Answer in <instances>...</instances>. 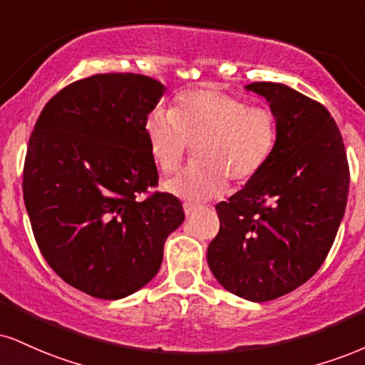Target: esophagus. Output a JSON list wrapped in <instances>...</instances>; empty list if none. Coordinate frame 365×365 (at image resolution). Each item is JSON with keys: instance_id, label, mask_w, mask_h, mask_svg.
Segmentation results:
<instances>
[{"instance_id": "34e87169", "label": "esophagus", "mask_w": 365, "mask_h": 365, "mask_svg": "<svg viewBox=\"0 0 365 365\" xmlns=\"http://www.w3.org/2000/svg\"><path fill=\"white\" fill-rule=\"evenodd\" d=\"M199 204H194V202H183V210H185L187 216H192L197 209H199Z\"/></svg>"}]
</instances>
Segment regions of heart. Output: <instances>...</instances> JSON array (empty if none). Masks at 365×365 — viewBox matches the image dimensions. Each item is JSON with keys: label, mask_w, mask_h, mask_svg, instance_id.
I'll list each match as a JSON object with an SVG mask.
<instances>
[{"label": "heart", "mask_w": 365, "mask_h": 365, "mask_svg": "<svg viewBox=\"0 0 365 365\" xmlns=\"http://www.w3.org/2000/svg\"><path fill=\"white\" fill-rule=\"evenodd\" d=\"M168 117L151 113L144 134L165 175L177 173L195 148L197 165L165 183L168 194L190 202L221 195L227 180L248 183L269 163L277 143V118L270 108L210 88L180 95Z\"/></svg>", "instance_id": "obj_1"}]
</instances>
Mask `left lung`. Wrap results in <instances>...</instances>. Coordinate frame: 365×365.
<instances>
[{"label": "left lung", "instance_id": "8db88e82", "mask_svg": "<svg viewBox=\"0 0 365 365\" xmlns=\"http://www.w3.org/2000/svg\"><path fill=\"white\" fill-rule=\"evenodd\" d=\"M277 118V143L253 180L216 205L207 263L217 282L253 302L309 280L335 241L349 197L340 130L322 103L282 83H252Z\"/></svg>", "mask_w": 365, "mask_h": 365}]
</instances>
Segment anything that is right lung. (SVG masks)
Returning a JSON list of instances; mask_svg holds the SVG:
<instances>
[{
  "label": "right lung",
  "instance_id": "right-lung-1",
  "mask_svg": "<svg viewBox=\"0 0 365 365\" xmlns=\"http://www.w3.org/2000/svg\"><path fill=\"white\" fill-rule=\"evenodd\" d=\"M166 88L134 73L95 74L47 102L30 135L24 200L41 253L78 291L122 299L160 270L185 214L149 195L158 170L144 124Z\"/></svg>",
  "mask_w": 365,
  "mask_h": 365
}]
</instances>
